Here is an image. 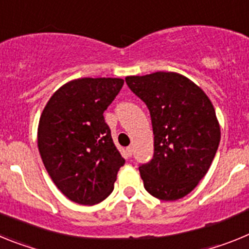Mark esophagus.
Returning a JSON list of instances; mask_svg holds the SVG:
<instances>
[{"label": "esophagus", "instance_id": "1", "mask_svg": "<svg viewBox=\"0 0 249 249\" xmlns=\"http://www.w3.org/2000/svg\"><path fill=\"white\" fill-rule=\"evenodd\" d=\"M126 152H127V156H128V157H131L132 153H133V147H132V146L127 147V148H126Z\"/></svg>", "mask_w": 249, "mask_h": 249}]
</instances>
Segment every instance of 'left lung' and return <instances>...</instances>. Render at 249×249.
Returning a JSON list of instances; mask_svg holds the SVG:
<instances>
[{"label":"left lung","instance_id":"obj_1","mask_svg":"<svg viewBox=\"0 0 249 249\" xmlns=\"http://www.w3.org/2000/svg\"><path fill=\"white\" fill-rule=\"evenodd\" d=\"M131 91L146 103L155 135V155L140 166L149 195L177 201L208 172L221 141L214 107L203 89L177 72L127 76Z\"/></svg>","mask_w":249,"mask_h":249}]
</instances>
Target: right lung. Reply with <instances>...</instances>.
<instances>
[{
  "instance_id": "obj_1",
  "label": "right lung",
  "mask_w": 249,
  "mask_h": 249,
  "mask_svg": "<svg viewBox=\"0 0 249 249\" xmlns=\"http://www.w3.org/2000/svg\"><path fill=\"white\" fill-rule=\"evenodd\" d=\"M122 78H77L61 86L39 117L37 146L42 162L70 201L92 206L113 191L124 164L103 118L122 89Z\"/></svg>"
}]
</instances>
